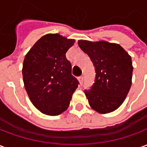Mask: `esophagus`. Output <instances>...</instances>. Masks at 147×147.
I'll return each instance as SVG.
<instances>
[{"mask_svg":"<svg viewBox=\"0 0 147 147\" xmlns=\"http://www.w3.org/2000/svg\"><path fill=\"white\" fill-rule=\"evenodd\" d=\"M78 80H79V81H80V84L82 85V83H83V76H80L79 78H78Z\"/></svg>","mask_w":147,"mask_h":147,"instance_id":"34e87169","label":"esophagus"}]
</instances>
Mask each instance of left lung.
<instances>
[{
    "instance_id": "8db88e82",
    "label": "left lung",
    "mask_w": 147,
    "mask_h": 147,
    "mask_svg": "<svg viewBox=\"0 0 147 147\" xmlns=\"http://www.w3.org/2000/svg\"><path fill=\"white\" fill-rule=\"evenodd\" d=\"M78 45L89 56L95 69L94 83L84 91L90 107L99 113L116 110L131 86V57L120 45L105 41L80 40Z\"/></svg>"
}]
</instances>
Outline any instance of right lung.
I'll return each mask as SVG.
<instances>
[{"instance_id":"obj_1","label":"right lung","mask_w":147,"mask_h":147,"mask_svg":"<svg viewBox=\"0 0 147 147\" xmlns=\"http://www.w3.org/2000/svg\"><path fill=\"white\" fill-rule=\"evenodd\" d=\"M74 42L58 34H45L25 56L24 86L33 105L42 113L57 116L64 112L80 84L66 58Z\"/></svg>"}]
</instances>
